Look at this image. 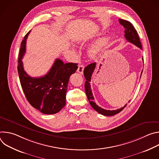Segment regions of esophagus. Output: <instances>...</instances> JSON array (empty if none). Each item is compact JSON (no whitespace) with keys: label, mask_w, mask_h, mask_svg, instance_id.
<instances>
[{"label":"esophagus","mask_w":159,"mask_h":159,"mask_svg":"<svg viewBox=\"0 0 159 159\" xmlns=\"http://www.w3.org/2000/svg\"><path fill=\"white\" fill-rule=\"evenodd\" d=\"M84 66L82 64L79 65L78 66V69H77V72L79 73H80V74H83L84 72Z\"/></svg>","instance_id":"1"}]
</instances>
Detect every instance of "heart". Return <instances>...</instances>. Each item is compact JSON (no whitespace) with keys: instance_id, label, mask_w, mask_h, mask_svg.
I'll list each match as a JSON object with an SVG mask.
<instances>
[{"instance_id":"1","label":"heart","mask_w":159,"mask_h":159,"mask_svg":"<svg viewBox=\"0 0 159 159\" xmlns=\"http://www.w3.org/2000/svg\"><path fill=\"white\" fill-rule=\"evenodd\" d=\"M107 41V38L106 37H101L99 39H98L96 43L93 45L91 48L89 50V53L90 55L94 57L103 48L104 45Z\"/></svg>"}]
</instances>
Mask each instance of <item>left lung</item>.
<instances>
[{"mask_svg": "<svg viewBox=\"0 0 159 159\" xmlns=\"http://www.w3.org/2000/svg\"><path fill=\"white\" fill-rule=\"evenodd\" d=\"M119 21H120V23L125 28V37L126 39L128 41L134 44L135 46L140 48L141 50H142V44H141L139 36L138 35L137 31L134 29V28L133 27V26L132 25L131 22L121 19H120ZM142 60L143 61V58H142ZM96 65V63H92L88 65L84 70V75L86 80L85 82V90L87 97L89 101V103L94 110H96L97 112H98L99 113H100V114L102 115L111 116L116 115L120 112H121L126 106V104L120 109L111 111V110H106L103 108H101V107L98 106L94 102V98L91 89H90V85L89 82H90V80H91V77L93 74V72L94 71ZM142 74H141V75H142Z\"/></svg>", "mask_w": 159, "mask_h": 159, "instance_id": "1", "label": "left lung"}]
</instances>
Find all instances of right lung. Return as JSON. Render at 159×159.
<instances>
[{
	"mask_svg": "<svg viewBox=\"0 0 159 159\" xmlns=\"http://www.w3.org/2000/svg\"><path fill=\"white\" fill-rule=\"evenodd\" d=\"M30 31L22 41L19 54L17 70L20 85L33 107L43 114H55L65 105L69 78L77 70V63H64L57 58L45 75L34 78L28 75L24 70L22 58L26 52V39Z\"/></svg>",
	"mask_w": 159,
	"mask_h": 159,
	"instance_id": "obj_1",
	"label": "right lung"
}]
</instances>
